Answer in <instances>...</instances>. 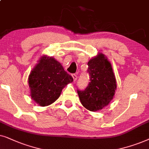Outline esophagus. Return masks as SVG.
<instances>
[{
  "mask_svg": "<svg viewBox=\"0 0 149 149\" xmlns=\"http://www.w3.org/2000/svg\"><path fill=\"white\" fill-rule=\"evenodd\" d=\"M72 78L73 79V80L76 81L77 80V78H78V76H77L76 74H75V73H74V74H72Z\"/></svg>",
  "mask_w": 149,
  "mask_h": 149,
  "instance_id": "34e87169",
  "label": "esophagus"
}]
</instances>
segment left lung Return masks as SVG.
I'll return each instance as SVG.
<instances>
[{
    "label": "left lung",
    "instance_id": "left-lung-1",
    "mask_svg": "<svg viewBox=\"0 0 149 149\" xmlns=\"http://www.w3.org/2000/svg\"><path fill=\"white\" fill-rule=\"evenodd\" d=\"M90 82L84 91L78 90L81 104L87 110L96 112L107 106L112 100L116 81L112 65L102 53L88 62Z\"/></svg>",
    "mask_w": 149,
    "mask_h": 149
}]
</instances>
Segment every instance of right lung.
Segmentation results:
<instances>
[{"mask_svg":"<svg viewBox=\"0 0 149 149\" xmlns=\"http://www.w3.org/2000/svg\"><path fill=\"white\" fill-rule=\"evenodd\" d=\"M73 80L60 63L52 57L43 56L29 76L32 100L41 106H49L60 97L63 88Z\"/></svg>","mask_w":149,"mask_h":149,"instance_id":"1","label":"right lung"}]
</instances>
